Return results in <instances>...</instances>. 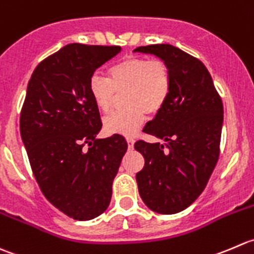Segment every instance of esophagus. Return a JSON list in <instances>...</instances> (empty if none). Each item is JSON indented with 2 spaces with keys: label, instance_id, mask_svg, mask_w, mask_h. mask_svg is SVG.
<instances>
[{
  "label": "esophagus",
  "instance_id": "esophagus-1",
  "mask_svg": "<svg viewBox=\"0 0 254 254\" xmlns=\"http://www.w3.org/2000/svg\"><path fill=\"white\" fill-rule=\"evenodd\" d=\"M127 144L128 149H133V144H134V139L132 137H127Z\"/></svg>",
  "mask_w": 254,
  "mask_h": 254
}]
</instances>
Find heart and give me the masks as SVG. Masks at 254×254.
I'll list each match as a JSON object with an SVG mask.
<instances>
[{"label":"heart","mask_w":254,"mask_h":254,"mask_svg":"<svg viewBox=\"0 0 254 254\" xmlns=\"http://www.w3.org/2000/svg\"><path fill=\"white\" fill-rule=\"evenodd\" d=\"M109 74L110 79L99 72L89 79L90 95L102 112H109L119 94L125 91L126 107L114 111L104 120L107 132L133 134L142 126L145 114L155 115L169 99L172 74L162 60L128 57L115 64Z\"/></svg>","instance_id":"b5f03b06"}]
</instances>
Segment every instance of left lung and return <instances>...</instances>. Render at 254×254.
<instances>
[{
	"mask_svg": "<svg viewBox=\"0 0 254 254\" xmlns=\"http://www.w3.org/2000/svg\"><path fill=\"white\" fill-rule=\"evenodd\" d=\"M169 66L172 90L144 132L160 143L135 142L144 167L135 175L138 191L152 211L172 215L200 196L220 154L223 106L209 70L196 58L170 44L138 47Z\"/></svg>",
	"mask_w": 254,
	"mask_h": 254,
	"instance_id": "8db88e82",
	"label": "left lung"
}]
</instances>
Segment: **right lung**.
<instances>
[{"mask_svg":"<svg viewBox=\"0 0 254 254\" xmlns=\"http://www.w3.org/2000/svg\"><path fill=\"white\" fill-rule=\"evenodd\" d=\"M120 52L67 44L39 63L27 86L19 129L32 172L48 201L74 220L107 209L127 150L122 135L96 137L102 124L89 92L90 76Z\"/></svg>","mask_w":254,"mask_h":254,"instance_id":"add662e5","label":"right lung"}]
</instances>
